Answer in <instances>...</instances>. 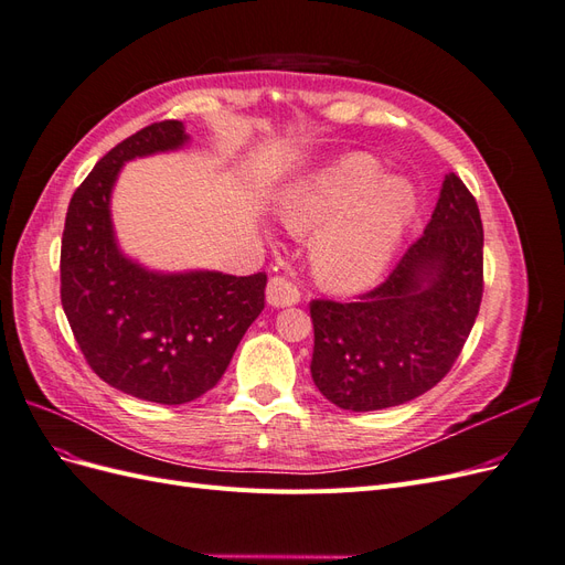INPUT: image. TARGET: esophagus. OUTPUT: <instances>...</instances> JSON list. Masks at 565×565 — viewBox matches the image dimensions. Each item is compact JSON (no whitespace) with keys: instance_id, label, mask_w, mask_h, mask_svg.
I'll return each mask as SVG.
<instances>
[{"instance_id":"esophagus-1","label":"esophagus","mask_w":565,"mask_h":565,"mask_svg":"<svg viewBox=\"0 0 565 565\" xmlns=\"http://www.w3.org/2000/svg\"><path fill=\"white\" fill-rule=\"evenodd\" d=\"M301 292L295 282H289L282 276H276L268 280L266 287V301L273 306V309H285V306H295L299 303Z\"/></svg>"}]
</instances>
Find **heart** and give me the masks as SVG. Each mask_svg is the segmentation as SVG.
I'll return each instance as SVG.
<instances>
[{"label": "heart", "mask_w": 565, "mask_h": 565, "mask_svg": "<svg viewBox=\"0 0 565 565\" xmlns=\"http://www.w3.org/2000/svg\"><path fill=\"white\" fill-rule=\"evenodd\" d=\"M415 185L384 177L367 152L322 167L280 198L282 224L313 233L311 266L332 292H361L382 278L415 216Z\"/></svg>", "instance_id": "heart-1"}]
</instances>
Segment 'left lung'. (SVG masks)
Segmentation results:
<instances>
[{
  "instance_id": "left-lung-1",
  "label": "left lung",
  "mask_w": 565,
  "mask_h": 565,
  "mask_svg": "<svg viewBox=\"0 0 565 565\" xmlns=\"http://www.w3.org/2000/svg\"><path fill=\"white\" fill-rule=\"evenodd\" d=\"M483 297V224L457 174L391 276L358 301H311V377L341 409L372 413L434 388L465 347Z\"/></svg>"
}]
</instances>
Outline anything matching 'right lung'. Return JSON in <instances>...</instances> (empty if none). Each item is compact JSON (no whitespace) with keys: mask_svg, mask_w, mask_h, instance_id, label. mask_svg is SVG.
<instances>
[{"mask_svg":"<svg viewBox=\"0 0 565 565\" xmlns=\"http://www.w3.org/2000/svg\"><path fill=\"white\" fill-rule=\"evenodd\" d=\"M188 141L183 122L164 119L117 143L67 204L61 243V301L87 363L117 391L162 405L216 386L266 289L264 273H162L119 249L110 198L122 167Z\"/></svg>","mask_w":565,"mask_h":565,"instance_id":"obj_1","label":"right lung"}]
</instances>
